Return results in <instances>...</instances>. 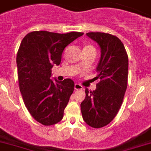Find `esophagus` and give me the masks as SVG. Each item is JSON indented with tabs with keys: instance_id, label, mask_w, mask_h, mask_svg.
Segmentation results:
<instances>
[{
	"instance_id": "34e87169",
	"label": "esophagus",
	"mask_w": 151,
	"mask_h": 151,
	"mask_svg": "<svg viewBox=\"0 0 151 151\" xmlns=\"http://www.w3.org/2000/svg\"><path fill=\"white\" fill-rule=\"evenodd\" d=\"M74 88H75V89H76V90H80V89H84L83 86H82V85H80V84H78V83H76V84H75Z\"/></svg>"
}]
</instances>
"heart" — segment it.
<instances>
[{"instance_id": "obj_1", "label": "heart", "mask_w": 151, "mask_h": 151, "mask_svg": "<svg viewBox=\"0 0 151 151\" xmlns=\"http://www.w3.org/2000/svg\"><path fill=\"white\" fill-rule=\"evenodd\" d=\"M85 48H93V47L92 46H86Z\"/></svg>"}]
</instances>
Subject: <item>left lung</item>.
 <instances>
[{"instance_id":"obj_1","label":"left lung","mask_w":151,"mask_h":151,"mask_svg":"<svg viewBox=\"0 0 151 151\" xmlns=\"http://www.w3.org/2000/svg\"><path fill=\"white\" fill-rule=\"evenodd\" d=\"M86 35L100 47L96 77L99 83L96 90L86 88L81 111L88 125L100 128L114 119L122 105L127 87L128 56L123 42L116 36L102 32H89Z\"/></svg>"}]
</instances>
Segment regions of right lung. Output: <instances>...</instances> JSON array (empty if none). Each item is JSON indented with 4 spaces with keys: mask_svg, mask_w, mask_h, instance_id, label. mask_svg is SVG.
<instances>
[{
    "mask_svg": "<svg viewBox=\"0 0 151 151\" xmlns=\"http://www.w3.org/2000/svg\"><path fill=\"white\" fill-rule=\"evenodd\" d=\"M83 35L36 31L21 42L16 58L20 91L31 115L43 125H54L63 118L75 84L70 78L55 79V83L52 68L60 64L64 48Z\"/></svg>",
    "mask_w": 151,
    "mask_h": 151,
    "instance_id": "right-lung-1",
    "label": "right lung"
}]
</instances>
